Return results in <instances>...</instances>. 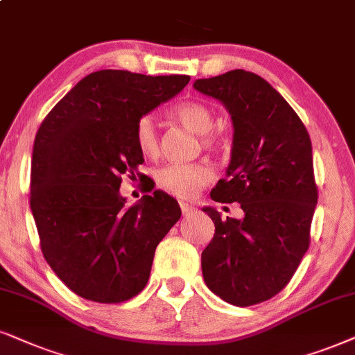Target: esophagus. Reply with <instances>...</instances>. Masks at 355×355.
<instances>
[{"label":"esophagus","mask_w":355,"mask_h":355,"mask_svg":"<svg viewBox=\"0 0 355 355\" xmlns=\"http://www.w3.org/2000/svg\"><path fill=\"white\" fill-rule=\"evenodd\" d=\"M180 208H182V213H183V216H190V214H193L195 213V206H191V205H188V203H180Z\"/></svg>","instance_id":"1"}]
</instances>
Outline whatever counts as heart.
<instances>
[{
	"mask_svg": "<svg viewBox=\"0 0 355 355\" xmlns=\"http://www.w3.org/2000/svg\"><path fill=\"white\" fill-rule=\"evenodd\" d=\"M172 114L185 128L201 134L203 146L213 144V136H209V131L213 129L214 118L208 106L198 101H183L173 107ZM134 141L144 155L155 157L159 154V134L155 121L150 116H142L137 119L134 128ZM211 177L213 173L209 167L203 164H168L155 173L159 187L178 198H190L196 195L200 188L211 180Z\"/></svg>",
	"mask_w": 355,
	"mask_h": 355,
	"instance_id": "1",
	"label": "heart"
}]
</instances>
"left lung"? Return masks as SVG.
I'll list each match as a JSON object with an SVG mask.
<instances>
[{
	"label": "left lung",
	"instance_id": "left-lung-1",
	"mask_svg": "<svg viewBox=\"0 0 355 355\" xmlns=\"http://www.w3.org/2000/svg\"><path fill=\"white\" fill-rule=\"evenodd\" d=\"M193 87L221 101L234 128L226 178L211 200L237 201L244 211L242 219H223L203 208L216 230L201 270L214 295L250 306L284 290L309 248L318 203L311 139L284 96L252 71L231 70Z\"/></svg>",
	"mask_w": 355,
	"mask_h": 355
}]
</instances>
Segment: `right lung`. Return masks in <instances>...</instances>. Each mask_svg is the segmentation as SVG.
Returning a JSON list of instances; mask_svg holds the SVG:
<instances>
[{
	"instance_id": "1",
	"label": "right lung",
	"mask_w": 355,
	"mask_h": 355,
	"mask_svg": "<svg viewBox=\"0 0 355 355\" xmlns=\"http://www.w3.org/2000/svg\"><path fill=\"white\" fill-rule=\"evenodd\" d=\"M188 75L93 71L52 107L35 134L31 209L47 263L69 288L96 303H121L147 285L155 248L180 206L155 190L134 206L123 178L144 162L139 118L180 93Z\"/></svg>"
}]
</instances>
